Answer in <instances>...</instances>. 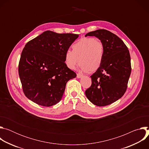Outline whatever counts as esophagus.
<instances>
[{
	"label": "esophagus",
	"mask_w": 149,
	"mask_h": 149,
	"mask_svg": "<svg viewBox=\"0 0 149 149\" xmlns=\"http://www.w3.org/2000/svg\"><path fill=\"white\" fill-rule=\"evenodd\" d=\"M77 77L78 78H80L82 77V75H81V74H77Z\"/></svg>",
	"instance_id": "1"
}]
</instances>
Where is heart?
I'll return each mask as SVG.
<instances>
[{"mask_svg": "<svg viewBox=\"0 0 149 149\" xmlns=\"http://www.w3.org/2000/svg\"><path fill=\"white\" fill-rule=\"evenodd\" d=\"M72 51L68 50L65 54V62L70 69L73 70L79 62L84 72H93L101 66L104 54V46L101 40L95 38H83L72 46Z\"/></svg>", "mask_w": 149, "mask_h": 149, "instance_id": "1", "label": "heart"}]
</instances>
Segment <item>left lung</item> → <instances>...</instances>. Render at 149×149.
Returning a JSON list of instances; mask_svg holds the SVG:
<instances>
[{"instance_id":"1","label":"left lung","mask_w":149,"mask_h":149,"mask_svg":"<svg viewBox=\"0 0 149 149\" xmlns=\"http://www.w3.org/2000/svg\"><path fill=\"white\" fill-rule=\"evenodd\" d=\"M87 36L98 38L104 46L100 67L91 76V86L85 93L94 105H110L124 94L131 74L129 51L116 35L105 29L88 32Z\"/></svg>"}]
</instances>
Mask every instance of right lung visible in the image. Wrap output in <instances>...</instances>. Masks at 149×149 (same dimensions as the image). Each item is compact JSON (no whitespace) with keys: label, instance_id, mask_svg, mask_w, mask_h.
Listing matches in <instances>:
<instances>
[{"label":"right lung","instance_id":"1","mask_svg":"<svg viewBox=\"0 0 149 149\" xmlns=\"http://www.w3.org/2000/svg\"><path fill=\"white\" fill-rule=\"evenodd\" d=\"M78 36L47 31L25 45L18 71L28 99L44 107L61 101L67 82L77 76L67 66L65 54Z\"/></svg>","mask_w":149,"mask_h":149}]
</instances>
